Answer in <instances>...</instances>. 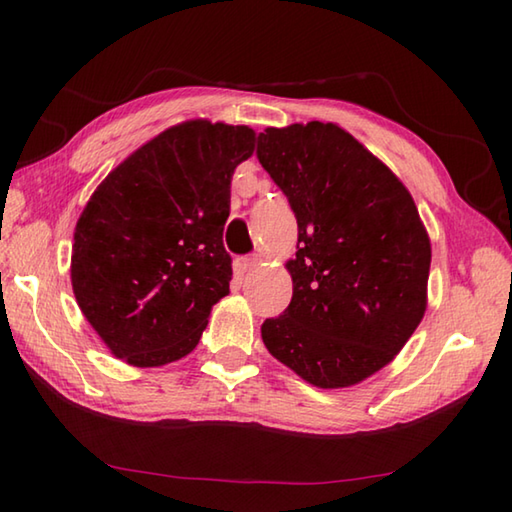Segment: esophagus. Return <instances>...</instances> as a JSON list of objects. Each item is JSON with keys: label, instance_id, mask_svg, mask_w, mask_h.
<instances>
[{"label": "esophagus", "instance_id": "1", "mask_svg": "<svg viewBox=\"0 0 512 512\" xmlns=\"http://www.w3.org/2000/svg\"><path fill=\"white\" fill-rule=\"evenodd\" d=\"M259 262H262V259L259 257H246L244 262H242V270L246 275H250V273H255L257 270V266H259Z\"/></svg>", "mask_w": 512, "mask_h": 512}]
</instances>
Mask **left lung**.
Here are the masks:
<instances>
[{
	"label": "left lung",
	"mask_w": 512,
	"mask_h": 512,
	"mask_svg": "<svg viewBox=\"0 0 512 512\" xmlns=\"http://www.w3.org/2000/svg\"><path fill=\"white\" fill-rule=\"evenodd\" d=\"M257 158L299 228L290 306L264 321V345L314 387H352L394 361L427 310L431 242L418 206L334 123L268 127Z\"/></svg>",
	"instance_id": "obj_1"
}]
</instances>
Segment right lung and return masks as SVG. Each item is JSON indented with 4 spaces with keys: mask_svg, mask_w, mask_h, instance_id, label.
<instances>
[{
    "mask_svg": "<svg viewBox=\"0 0 512 512\" xmlns=\"http://www.w3.org/2000/svg\"><path fill=\"white\" fill-rule=\"evenodd\" d=\"M246 125L184 121L107 173L76 222L70 279L101 341L134 367L187 356L228 295L222 235L233 171L253 156Z\"/></svg>",
    "mask_w": 512,
    "mask_h": 512,
    "instance_id": "obj_1",
    "label": "right lung"
}]
</instances>
